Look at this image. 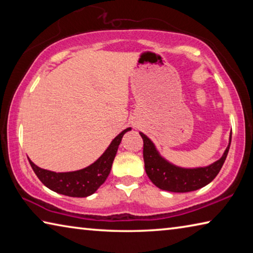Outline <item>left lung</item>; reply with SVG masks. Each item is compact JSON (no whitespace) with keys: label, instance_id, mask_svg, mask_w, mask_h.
Instances as JSON below:
<instances>
[{"label":"left lung","instance_id":"8db88e82","mask_svg":"<svg viewBox=\"0 0 253 253\" xmlns=\"http://www.w3.org/2000/svg\"><path fill=\"white\" fill-rule=\"evenodd\" d=\"M139 134L144 140L143 155L147 176L158 188L175 192V193L196 191L211 183L224 164L230 149L231 138H232V132H231L229 145L220 160L204 168L184 169L165 160L157 151L152 140L143 132H139Z\"/></svg>","mask_w":253,"mask_h":253}]
</instances>
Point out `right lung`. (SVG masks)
Returning a JSON list of instances; mask_svg holds the SVG:
<instances>
[{
    "label": "right lung",
    "mask_w": 253,
    "mask_h": 253,
    "mask_svg": "<svg viewBox=\"0 0 253 253\" xmlns=\"http://www.w3.org/2000/svg\"><path fill=\"white\" fill-rule=\"evenodd\" d=\"M131 128L128 127L121 134H118L107 147L104 154L91 165L83 169L74 170V172L55 173L52 170L39 168L29 158L30 165L38 178L51 191L57 192L59 194L72 196V198H87L95 193L108 177L123 136Z\"/></svg>",
    "instance_id": "obj_1"
}]
</instances>
